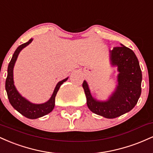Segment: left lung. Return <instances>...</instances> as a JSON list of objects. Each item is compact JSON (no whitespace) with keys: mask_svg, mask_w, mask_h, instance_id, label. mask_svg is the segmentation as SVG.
<instances>
[{"mask_svg":"<svg viewBox=\"0 0 153 153\" xmlns=\"http://www.w3.org/2000/svg\"><path fill=\"white\" fill-rule=\"evenodd\" d=\"M110 63L117 67V85L106 101H99L91 95L85 80L82 88L87 106L93 113L107 119H114L130 111L141 95L142 71L134 52L121 44V47L109 50Z\"/></svg>","mask_w":153,"mask_h":153,"instance_id":"left-lung-1","label":"left lung"}]
</instances>
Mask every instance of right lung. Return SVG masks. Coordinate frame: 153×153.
Returning a JSON list of instances; mask_svg holds the SVG:
<instances>
[{"label": "right lung", "instance_id": "add662e5", "mask_svg": "<svg viewBox=\"0 0 153 153\" xmlns=\"http://www.w3.org/2000/svg\"><path fill=\"white\" fill-rule=\"evenodd\" d=\"M32 41L33 39H31L27 42L20 45L13 53V57L10 59L8 67V75H7L6 80V91L10 103L17 111H19L21 114L24 116L26 118L35 119L48 114L53 110L54 102H55V96L57 95V91H58L60 85L63 82H65L68 78L57 82L54 88L52 96L45 103H39V104L33 103L30 102L29 100L23 97L22 95L19 94L14 85V81H13V68H14L16 61L18 58V56L21 51L24 47L28 46Z\"/></svg>", "mask_w": 153, "mask_h": 153}]
</instances>
